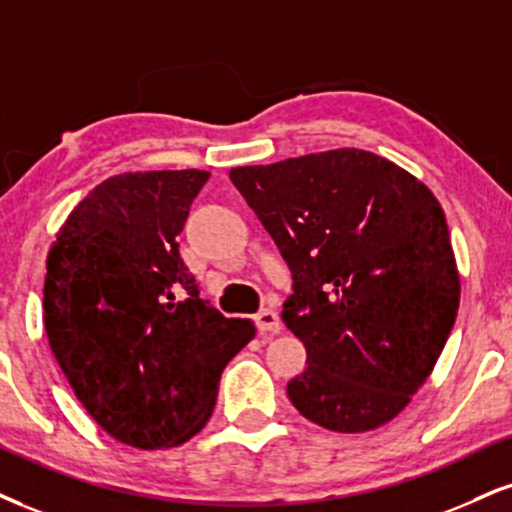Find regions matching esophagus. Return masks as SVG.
I'll use <instances>...</instances> for the list:
<instances>
[{
	"label": "esophagus",
	"mask_w": 512,
	"mask_h": 512,
	"mask_svg": "<svg viewBox=\"0 0 512 512\" xmlns=\"http://www.w3.org/2000/svg\"><path fill=\"white\" fill-rule=\"evenodd\" d=\"M255 322H257V329H260V334L262 336H276V334H281V317L276 315L274 310H262V312H257V317H255Z\"/></svg>",
	"instance_id": "esophagus-1"
}]
</instances>
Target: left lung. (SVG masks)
Masks as SVG:
<instances>
[{
    "mask_svg": "<svg viewBox=\"0 0 512 512\" xmlns=\"http://www.w3.org/2000/svg\"><path fill=\"white\" fill-rule=\"evenodd\" d=\"M293 272L283 322L307 369L288 381L303 417L372 432L420 391L460 305L446 214L420 178L357 147L231 169Z\"/></svg>",
    "mask_w": 512,
    "mask_h": 512,
    "instance_id": "1",
    "label": "left lung"
}]
</instances>
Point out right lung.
Segmentation results:
<instances>
[{
	"mask_svg": "<svg viewBox=\"0 0 512 512\" xmlns=\"http://www.w3.org/2000/svg\"><path fill=\"white\" fill-rule=\"evenodd\" d=\"M207 171H126L95 186L47 252L42 322L73 393L109 436L155 451L205 427L226 362L255 338L200 298L178 255Z\"/></svg>",
	"mask_w": 512,
	"mask_h": 512,
	"instance_id": "1",
	"label": "right lung"
}]
</instances>
